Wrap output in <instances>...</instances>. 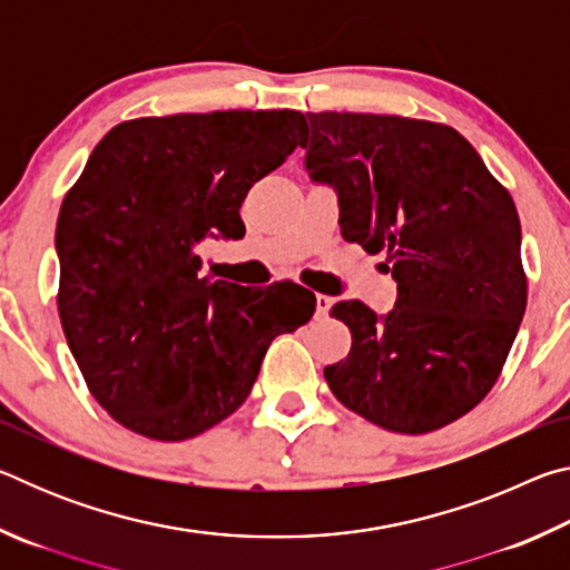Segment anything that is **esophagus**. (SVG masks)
I'll return each instance as SVG.
<instances>
[{
  "label": "esophagus",
  "instance_id": "34e87169",
  "mask_svg": "<svg viewBox=\"0 0 570 570\" xmlns=\"http://www.w3.org/2000/svg\"><path fill=\"white\" fill-rule=\"evenodd\" d=\"M332 304H334V298H332V296H326V294H316V316H320V320H324V316L330 314Z\"/></svg>",
  "mask_w": 570,
  "mask_h": 570
}]
</instances>
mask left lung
Here are the masks:
<instances>
[{"instance_id": "1", "label": "left lung", "mask_w": 570, "mask_h": 570, "mask_svg": "<svg viewBox=\"0 0 570 570\" xmlns=\"http://www.w3.org/2000/svg\"><path fill=\"white\" fill-rule=\"evenodd\" d=\"M304 168L334 188L344 240L387 254V314L340 302L346 360L324 380L344 407L422 435L493 390L525 314L520 220L510 193L448 125L370 112H306Z\"/></svg>"}]
</instances>
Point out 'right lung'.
<instances>
[{
	"label": "right lung",
	"mask_w": 570,
	"mask_h": 570,
	"mask_svg": "<svg viewBox=\"0 0 570 570\" xmlns=\"http://www.w3.org/2000/svg\"><path fill=\"white\" fill-rule=\"evenodd\" d=\"M306 132L296 110L115 125L57 218V308L92 397L142 438H196L248 397L274 336L312 320L292 282L200 276L198 246L244 238L238 208Z\"/></svg>",
	"instance_id": "obj_1"
}]
</instances>
